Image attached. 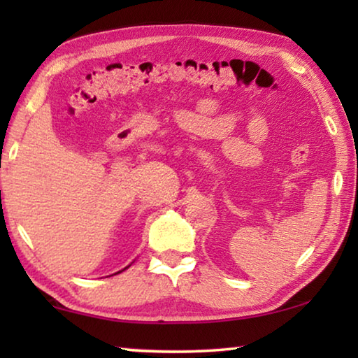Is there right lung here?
<instances>
[{
	"label": "right lung",
	"instance_id": "add662e5",
	"mask_svg": "<svg viewBox=\"0 0 358 358\" xmlns=\"http://www.w3.org/2000/svg\"><path fill=\"white\" fill-rule=\"evenodd\" d=\"M126 268H129V265H128V266H126ZM126 268H123V270H120V271H117V273H113V275H118V273H121V271H124Z\"/></svg>",
	"mask_w": 358,
	"mask_h": 358
}]
</instances>
